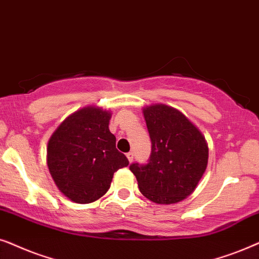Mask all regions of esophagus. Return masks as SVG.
Instances as JSON below:
<instances>
[{"instance_id":"obj_1","label":"esophagus","mask_w":259,"mask_h":259,"mask_svg":"<svg viewBox=\"0 0 259 259\" xmlns=\"http://www.w3.org/2000/svg\"><path fill=\"white\" fill-rule=\"evenodd\" d=\"M126 157H127V160H129L130 163H132V162L134 161V153H133V151H129V153L126 154Z\"/></svg>"}]
</instances>
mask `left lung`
<instances>
[{
    "label": "left lung",
    "instance_id": "left-lung-1",
    "mask_svg": "<svg viewBox=\"0 0 259 259\" xmlns=\"http://www.w3.org/2000/svg\"><path fill=\"white\" fill-rule=\"evenodd\" d=\"M151 141L147 164L133 163L142 194L155 204L169 205L191 195L204 175L208 147L200 130L179 110L165 104L143 109Z\"/></svg>",
    "mask_w": 259,
    "mask_h": 259
}]
</instances>
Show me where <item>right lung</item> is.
Instances as JSON below:
<instances>
[{"instance_id":"right-lung-1","label":"right lung","mask_w":259,"mask_h":259,"mask_svg":"<svg viewBox=\"0 0 259 259\" xmlns=\"http://www.w3.org/2000/svg\"><path fill=\"white\" fill-rule=\"evenodd\" d=\"M111 112L86 106L67 117L51 136L47 165L65 196L77 204L94 202L108 192L113 173L126 167L109 130Z\"/></svg>"}]
</instances>
